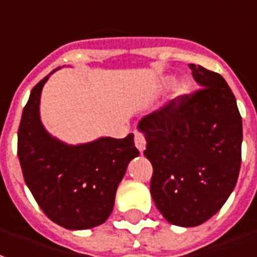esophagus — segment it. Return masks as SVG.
I'll return each instance as SVG.
<instances>
[{
    "mask_svg": "<svg viewBox=\"0 0 257 257\" xmlns=\"http://www.w3.org/2000/svg\"><path fill=\"white\" fill-rule=\"evenodd\" d=\"M134 144H136V147L139 148L140 152H143L144 150H146L147 140H146V136H144V133L134 132Z\"/></svg>",
    "mask_w": 257,
    "mask_h": 257,
    "instance_id": "34e87169",
    "label": "esophagus"
}]
</instances>
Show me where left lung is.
I'll use <instances>...</instances> for the list:
<instances>
[{
  "instance_id": "left-lung-1",
  "label": "left lung",
  "mask_w": 257,
  "mask_h": 257,
  "mask_svg": "<svg viewBox=\"0 0 257 257\" xmlns=\"http://www.w3.org/2000/svg\"><path fill=\"white\" fill-rule=\"evenodd\" d=\"M201 86L140 121L152 164L151 196L173 225L196 226L224 206L242 159V117L218 72L190 64Z\"/></svg>"
}]
</instances>
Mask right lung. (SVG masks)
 <instances>
[{
    "label": "right lung",
    "mask_w": 257,
    "mask_h": 257,
    "mask_svg": "<svg viewBox=\"0 0 257 257\" xmlns=\"http://www.w3.org/2000/svg\"><path fill=\"white\" fill-rule=\"evenodd\" d=\"M44 77L31 92L18 130V158L25 183L53 222L86 229L107 220L128 162L139 157L134 136L67 146L50 137L39 116Z\"/></svg>",
    "instance_id": "obj_1"
}]
</instances>
